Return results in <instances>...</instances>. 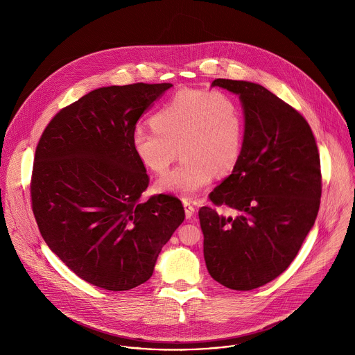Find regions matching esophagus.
<instances>
[{
    "instance_id": "obj_1",
    "label": "esophagus",
    "mask_w": 355,
    "mask_h": 355,
    "mask_svg": "<svg viewBox=\"0 0 355 355\" xmlns=\"http://www.w3.org/2000/svg\"><path fill=\"white\" fill-rule=\"evenodd\" d=\"M182 204H184V209H185V216H187V219H191V218L193 216V214H195V208L189 204V202H188L187 199L182 200Z\"/></svg>"
}]
</instances>
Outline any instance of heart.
<instances>
[{
	"label": "heart",
	"mask_w": 355,
	"mask_h": 355,
	"mask_svg": "<svg viewBox=\"0 0 355 355\" xmlns=\"http://www.w3.org/2000/svg\"><path fill=\"white\" fill-rule=\"evenodd\" d=\"M151 129L137 126L132 148L150 171L163 174L157 189L192 198L216 173H229L239 162L244 141V116L234 96L220 89L182 88L151 116Z\"/></svg>",
	"instance_id": "obj_1"
}]
</instances>
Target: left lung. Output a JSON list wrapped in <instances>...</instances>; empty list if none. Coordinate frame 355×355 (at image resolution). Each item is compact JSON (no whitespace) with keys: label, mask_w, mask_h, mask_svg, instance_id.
<instances>
[{"label":"left lung","mask_w":355,"mask_h":355,"mask_svg":"<svg viewBox=\"0 0 355 355\" xmlns=\"http://www.w3.org/2000/svg\"><path fill=\"white\" fill-rule=\"evenodd\" d=\"M237 94L244 141L232 174L199 209L204 257L211 277L226 288L250 291L281 275L313 227L322 196L318 144L306 119L260 84L216 78Z\"/></svg>","instance_id":"1"}]
</instances>
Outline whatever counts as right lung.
Instances as JSON below:
<instances>
[{"label":"right lung","instance_id":"obj_1","mask_svg":"<svg viewBox=\"0 0 355 355\" xmlns=\"http://www.w3.org/2000/svg\"><path fill=\"white\" fill-rule=\"evenodd\" d=\"M170 83L96 88L49 122L36 146L32 211L49 248L81 279L129 291L153 275L184 222L181 200H141L148 175L132 148L141 114Z\"/></svg>","mask_w":355,"mask_h":355}]
</instances>
